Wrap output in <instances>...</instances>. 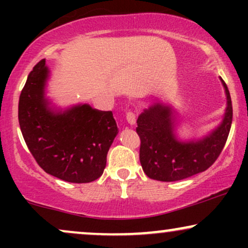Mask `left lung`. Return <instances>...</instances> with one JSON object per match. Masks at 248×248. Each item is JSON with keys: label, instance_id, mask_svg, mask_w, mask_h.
Here are the masks:
<instances>
[{"label": "left lung", "instance_id": "obj_1", "mask_svg": "<svg viewBox=\"0 0 248 248\" xmlns=\"http://www.w3.org/2000/svg\"><path fill=\"white\" fill-rule=\"evenodd\" d=\"M49 78L42 59L19 95L18 121L25 143L45 172L71 183L95 181L119 132L113 113L88 104L55 106L45 92Z\"/></svg>", "mask_w": 248, "mask_h": 248}]
</instances>
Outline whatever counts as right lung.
Masks as SVG:
<instances>
[{
	"label": "right lung",
	"mask_w": 248,
	"mask_h": 248,
	"mask_svg": "<svg viewBox=\"0 0 248 248\" xmlns=\"http://www.w3.org/2000/svg\"><path fill=\"white\" fill-rule=\"evenodd\" d=\"M226 108L217 127L199 140L182 141L173 134L176 120L171 106L155 104L138 118L136 133L141 140L140 162L149 178L175 182L204 171L217 160L232 124V101L227 86Z\"/></svg>",
	"instance_id": "right-lung-1"
}]
</instances>
